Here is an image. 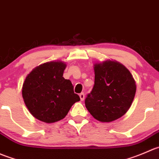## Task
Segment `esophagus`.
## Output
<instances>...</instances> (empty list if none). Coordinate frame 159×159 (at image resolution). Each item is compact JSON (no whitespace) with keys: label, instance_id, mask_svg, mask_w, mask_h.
Wrapping results in <instances>:
<instances>
[{"label":"esophagus","instance_id":"34e87169","mask_svg":"<svg viewBox=\"0 0 159 159\" xmlns=\"http://www.w3.org/2000/svg\"><path fill=\"white\" fill-rule=\"evenodd\" d=\"M80 100H82V101H83V100H84L85 95H84V93H81L80 94Z\"/></svg>","mask_w":159,"mask_h":159}]
</instances>
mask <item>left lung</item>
Listing matches in <instances>:
<instances>
[{
	"mask_svg": "<svg viewBox=\"0 0 159 159\" xmlns=\"http://www.w3.org/2000/svg\"><path fill=\"white\" fill-rule=\"evenodd\" d=\"M95 81L85 105L100 122H112L125 115L131 107L136 84L132 74L119 62L103 61L93 65Z\"/></svg>",
	"mask_w": 159,
	"mask_h": 159,
	"instance_id": "1",
	"label": "left lung"
}]
</instances>
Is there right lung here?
<instances>
[{"label":"right lung","instance_id":"obj_1","mask_svg":"<svg viewBox=\"0 0 159 159\" xmlns=\"http://www.w3.org/2000/svg\"><path fill=\"white\" fill-rule=\"evenodd\" d=\"M62 61H51L33 69L22 86V97L31 115L45 123L59 121L80 100L70 80L63 77Z\"/></svg>","mask_w":159,"mask_h":159}]
</instances>
